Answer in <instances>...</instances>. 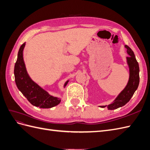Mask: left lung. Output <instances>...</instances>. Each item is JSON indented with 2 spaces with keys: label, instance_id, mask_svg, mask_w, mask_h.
<instances>
[{
  "label": "left lung",
  "instance_id": "8db88e82",
  "mask_svg": "<svg viewBox=\"0 0 150 150\" xmlns=\"http://www.w3.org/2000/svg\"><path fill=\"white\" fill-rule=\"evenodd\" d=\"M125 47L127 49V53L129 55V56L126 57L127 62L129 67L128 83L125 88L116 98L114 102L108 106H100L101 108H105L106 106L108 110H113L123 106L130 100L138 87L139 83V68L138 62L136 59L134 54L131 49L127 45H125Z\"/></svg>",
  "mask_w": 150,
  "mask_h": 150
}]
</instances>
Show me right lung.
I'll return each instance as SVG.
<instances>
[{
	"label": "right lung",
	"mask_w": 150,
	"mask_h": 150,
	"mask_svg": "<svg viewBox=\"0 0 150 150\" xmlns=\"http://www.w3.org/2000/svg\"><path fill=\"white\" fill-rule=\"evenodd\" d=\"M25 43L22 44L18 52L14 66L15 81L17 88L33 105L40 108H51L57 106L61 99L49 94L44 89L30 79L26 71L23 59V50ZM69 82L67 81L64 86Z\"/></svg>",
	"instance_id": "1"
}]
</instances>
